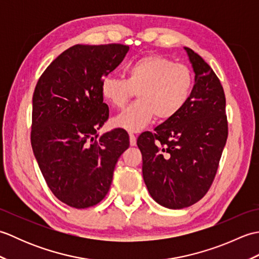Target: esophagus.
Instances as JSON below:
<instances>
[{
    "label": "esophagus",
    "instance_id": "1",
    "mask_svg": "<svg viewBox=\"0 0 259 259\" xmlns=\"http://www.w3.org/2000/svg\"><path fill=\"white\" fill-rule=\"evenodd\" d=\"M129 138H130V145L131 146H136L137 145V137L135 135H133V134H130Z\"/></svg>",
    "mask_w": 259,
    "mask_h": 259
}]
</instances>
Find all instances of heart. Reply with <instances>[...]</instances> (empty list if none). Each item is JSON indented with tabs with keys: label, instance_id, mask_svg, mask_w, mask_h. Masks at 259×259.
<instances>
[{
	"label": "heart",
	"instance_id": "1",
	"mask_svg": "<svg viewBox=\"0 0 259 259\" xmlns=\"http://www.w3.org/2000/svg\"><path fill=\"white\" fill-rule=\"evenodd\" d=\"M194 83V73L187 65L160 54H149L130 63L124 79L103 78L100 93L108 104L121 109L136 92L138 100L112 120L113 125L135 133L155 117L168 121L179 114L190 100Z\"/></svg>",
	"mask_w": 259,
	"mask_h": 259
}]
</instances>
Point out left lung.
Segmentation results:
<instances>
[{"instance_id":"8db88e82","label":"left lung","mask_w":259,"mask_h":259,"mask_svg":"<svg viewBox=\"0 0 259 259\" xmlns=\"http://www.w3.org/2000/svg\"><path fill=\"white\" fill-rule=\"evenodd\" d=\"M185 49L196 73L189 102L156 133L147 131L137 140L148 191L171 209L189 207L207 194L228 137L221 81L200 56Z\"/></svg>"}]
</instances>
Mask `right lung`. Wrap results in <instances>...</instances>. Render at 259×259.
<instances>
[{
    "mask_svg": "<svg viewBox=\"0 0 259 259\" xmlns=\"http://www.w3.org/2000/svg\"><path fill=\"white\" fill-rule=\"evenodd\" d=\"M128 46L76 45L53 60L32 99L31 145L49 188L76 209L100 202L110 189L129 135H97L109 118L100 83L122 62Z\"/></svg>",
    "mask_w": 259,
    "mask_h": 259,
    "instance_id": "obj_1",
    "label": "right lung"
}]
</instances>
